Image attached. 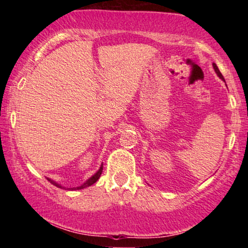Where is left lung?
I'll return each instance as SVG.
<instances>
[{
	"label": "left lung",
	"instance_id": "8db88e82",
	"mask_svg": "<svg viewBox=\"0 0 248 248\" xmlns=\"http://www.w3.org/2000/svg\"><path fill=\"white\" fill-rule=\"evenodd\" d=\"M213 69H215L216 73H217V76L219 77V78H220L221 80H224V77H223V75H221V73H220V71H219V69H218V66H217V65L215 64V62H213Z\"/></svg>",
	"mask_w": 248,
	"mask_h": 248
}]
</instances>
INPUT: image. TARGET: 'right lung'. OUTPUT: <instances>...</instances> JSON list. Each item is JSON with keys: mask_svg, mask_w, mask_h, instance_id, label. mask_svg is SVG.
<instances>
[{"mask_svg": "<svg viewBox=\"0 0 248 248\" xmlns=\"http://www.w3.org/2000/svg\"><path fill=\"white\" fill-rule=\"evenodd\" d=\"M101 172H102V164H101V167H100V169L98 170V171H96L94 175L92 176V177H90L87 179L86 182H85L84 184H82V186H78V187H71V189H75V190H80V189H84V187H87V186H92V184H94L96 181H98L99 179V177H100V175H101ZM47 181L50 182V183H52L53 186H58V187H62L61 184H58V183H56L55 181H52V179H50V178H47Z\"/></svg>", "mask_w": 248, "mask_h": 248, "instance_id": "add662e5", "label": "right lung"}]
</instances>
